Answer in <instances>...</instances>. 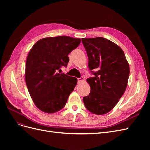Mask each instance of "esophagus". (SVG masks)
Listing matches in <instances>:
<instances>
[{
  "label": "esophagus",
  "instance_id": "obj_1",
  "mask_svg": "<svg viewBox=\"0 0 150 150\" xmlns=\"http://www.w3.org/2000/svg\"><path fill=\"white\" fill-rule=\"evenodd\" d=\"M83 80H84L83 77H81L80 78H78V83H81V82H83Z\"/></svg>",
  "mask_w": 150,
  "mask_h": 150
}]
</instances>
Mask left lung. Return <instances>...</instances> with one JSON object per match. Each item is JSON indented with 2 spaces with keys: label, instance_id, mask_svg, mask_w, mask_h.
Masks as SVG:
<instances>
[{
  "label": "left lung",
  "instance_id": "obj_1",
  "mask_svg": "<svg viewBox=\"0 0 150 150\" xmlns=\"http://www.w3.org/2000/svg\"><path fill=\"white\" fill-rule=\"evenodd\" d=\"M88 57V67L94 75L87 79L91 87L83 98L87 110L95 115L112 110L124 94L129 75V66L123 51L117 44L101 37L83 38Z\"/></svg>",
  "mask_w": 150,
  "mask_h": 150
}]
</instances>
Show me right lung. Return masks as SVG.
I'll return each instance as SVG.
<instances>
[{
    "instance_id": "1",
    "label": "right lung",
    "mask_w": 150,
    "mask_h": 150,
    "mask_svg": "<svg viewBox=\"0 0 150 150\" xmlns=\"http://www.w3.org/2000/svg\"><path fill=\"white\" fill-rule=\"evenodd\" d=\"M81 39L58 36L40 39L31 48L26 60L25 79L35 105L46 113H54L66 105L77 84V79L59 73L67 66L69 54Z\"/></svg>"
}]
</instances>
